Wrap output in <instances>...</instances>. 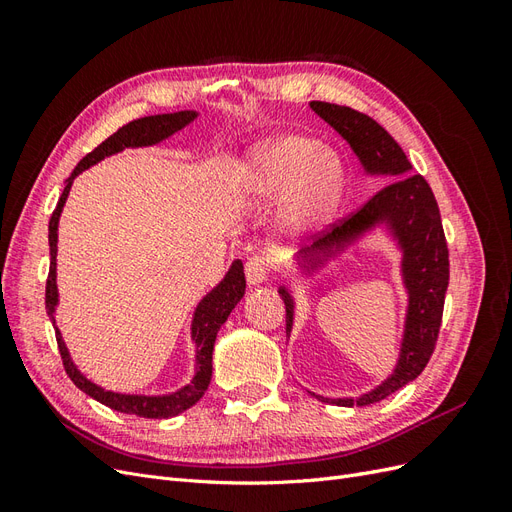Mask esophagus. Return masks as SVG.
<instances>
[{
    "label": "esophagus",
    "mask_w": 512,
    "mask_h": 512,
    "mask_svg": "<svg viewBox=\"0 0 512 512\" xmlns=\"http://www.w3.org/2000/svg\"><path fill=\"white\" fill-rule=\"evenodd\" d=\"M269 273H271V258L267 254H256L245 262L247 284L258 286L267 280Z\"/></svg>",
    "instance_id": "obj_1"
}]
</instances>
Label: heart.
<instances>
[{
    "label": "heart",
    "mask_w": 512,
    "mask_h": 512,
    "mask_svg": "<svg viewBox=\"0 0 512 512\" xmlns=\"http://www.w3.org/2000/svg\"><path fill=\"white\" fill-rule=\"evenodd\" d=\"M254 185L267 196H284L292 190L290 222L314 224L335 203L339 164L331 153H318V145L309 138L288 136L258 149Z\"/></svg>",
    "instance_id": "1"
}]
</instances>
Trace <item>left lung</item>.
<instances>
[{"instance_id": "1", "label": "left lung", "mask_w": 512, "mask_h": 512, "mask_svg": "<svg viewBox=\"0 0 512 512\" xmlns=\"http://www.w3.org/2000/svg\"><path fill=\"white\" fill-rule=\"evenodd\" d=\"M309 106L346 138L367 173L393 179L382 185L348 218L333 224L331 232L301 252L307 269H316L337 252H342L361 232L380 222L391 228L401 252H404L401 273H404L410 303L395 371L374 391L359 399H329L312 393L316 399L335 406H369L418 378L436 350L448 288V247L436 196L423 175L410 173L412 164L395 138L376 119L354 111L350 106L318 100L309 102ZM280 294L286 305V335H290L294 303L286 288H280Z\"/></svg>"}]
</instances>
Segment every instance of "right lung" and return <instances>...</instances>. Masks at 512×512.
<instances>
[{
    "instance_id": "right-lung-1",
    "label": "right lung",
    "mask_w": 512,
    "mask_h": 512,
    "mask_svg": "<svg viewBox=\"0 0 512 512\" xmlns=\"http://www.w3.org/2000/svg\"><path fill=\"white\" fill-rule=\"evenodd\" d=\"M196 119L194 111H181V113H166V115H151V117H141L134 119L126 126L119 128L115 134L106 138L104 143H100L94 151L87 153V156L76 164L72 170V175L66 181V188L59 196V203L51 215L49 222V247H51V267H49V277H46V314H49L51 322L55 324V305H57V224H59V215L61 209L66 205V198L70 194L72 181L76 175H81L85 168L98 164L106 156H113V153H119L126 147H147V145H156L170 134L179 132L181 128L188 126L190 121ZM245 294V273H243V262L235 260L232 267L228 269L224 280L215 286L207 297L198 303L194 320H192V337L196 342V376L188 386H183L181 391L170 393V395H121L113 391H104L102 386L94 384L87 380L76 365L72 363L68 348L61 339L59 329L55 327V337H57V346L61 361H64V369L68 378L79 386L83 393L89 397H94L100 404L113 408L123 414H136V416H145V418H168V416H177L183 410L192 408L196 401L205 395L207 386L211 382V371H213V344L215 337H218V331L226 318L230 316L232 309L241 301Z\"/></svg>"
}]
</instances>
